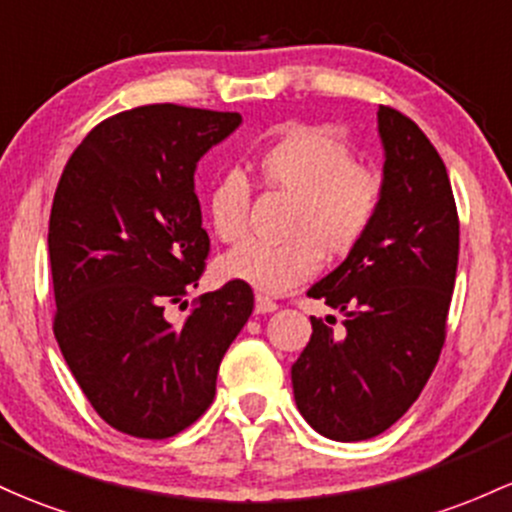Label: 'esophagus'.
<instances>
[{
    "instance_id": "esophagus-1",
    "label": "esophagus",
    "mask_w": 512,
    "mask_h": 512,
    "mask_svg": "<svg viewBox=\"0 0 512 512\" xmlns=\"http://www.w3.org/2000/svg\"><path fill=\"white\" fill-rule=\"evenodd\" d=\"M277 301H272V299H267V296H262V294H257L255 296V311L257 313H274L277 311Z\"/></svg>"
}]
</instances>
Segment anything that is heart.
Here are the masks:
<instances>
[{
	"label": "heart",
	"instance_id": "1",
	"mask_svg": "<svg viewBox=\"0 0 512 512\" xmlns=\"http://www.w3.org/2000/svg\"><path fill=\"white\" fill-rule=\"evenodd\" d=\"M255 170L269 189L294 199L284 243H243L221 260L223 277L262 294H284L313 277L320 255L345 257L362 243L381 204V177L355 162L333 128L291 126L255 155ZM209 218L223 243L247 233L250 184L240 172L213 182Z\"/></svg>",
	"mask_w": 512,
	"mask_h": 512
}]
</instances>
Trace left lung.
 Segmentation results:
<instances>
[{
    "mask_svg": "<svg viewBox=\"0 0 512 512\" xmlns=\"http://www.w3.org/2000/svg\"><path fill=\"white\" fill-rule=\"evenodd\" d=\"M381 204L372 228L308 296L345 313L313 318L291 367L299 413L313 430L359 442L389 430L428 384L447 335L459 218L447 167L415 123L379 106Z\"/></svg>",
    "mask_w": 512,
    "mask_h": 512,
    "instance_id": "8db88e82",
    "label": "left lung"
}]
</instances>
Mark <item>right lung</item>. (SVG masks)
Returning a JSON list of instances; mask_svg holds the SVG:
<instances>
[{
    "label": "right lung",
    "mask_w": 512,
    "mask_h": 512,
    "mask_svg": "<svg viewBox=\"0 0 512 512\" xmlns=\"http://www.w3.org/2000/svg\"><path fill=\"white\" fill-rule=\"evenodd\" d=\"M240 123L177 104L123 111L89 131L55 189V340L94 411L126 435L165 440L199 420L255 306L233 279L199 296L182 325L165 316L209 257L196 162Z\"/></svg>",
    "instance_id": "right-lung-1"
}]
</instances>
